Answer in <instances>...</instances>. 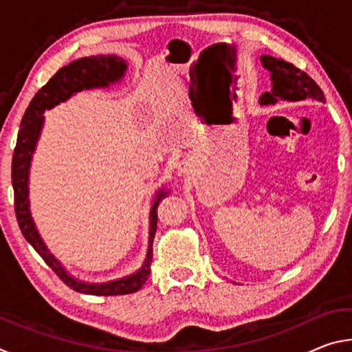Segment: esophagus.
I'll return each mask as SVG.
<instances>
[{"label": "esophagus", "mask_w": 352, "mask_h": 352, "mask_svg": "<svg viewBox=\"0 0 352 352\" xmlns=\"http://www.w3.org/2000/svg\"><path fill=\"white\" fill-rule=\"evenodd\" d=\"M189 169H190V160L189 158L182 160V163L178 164V170H180V174H186Z\"/></svg>", "instance_id": "34e87169"}]
</instances>
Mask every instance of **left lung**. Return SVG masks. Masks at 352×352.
<instances>
[{
  "mask_svg": "<svg viewBox=\"0 0 352 352\" xmlns=\"http://www.w3.org/2000/svg\"><path fill=\"white\" fill-rule=\"evenodd\" d=\"M262 65L272 73V91L262 94L259 102L262 105L284 102H306L324 104V94L311 76L295 65L272 56H262Z\"/></svg>",
  "mask_w": 352,
  "mask_h": 352,
  "instance_id": "1",
  "label": "left lung"
}]
</instances>
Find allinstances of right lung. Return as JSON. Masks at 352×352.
<instances>
[{
    "mask_svg": "<svg viewBox=\"0 0 352 352\" xmlns=\"http://www.w3.org/2000/svg\"><path fill=\"white\" fill-rule=\"evenodd\" d=\"M127 68L124 58L116 56H91L83 57L79 60L71 62L63 67L47 80L46 85L32 98L31 104L25 111L21 119L19 138L14 148V157H12V186H14V205L16 220L23 236L31 243L35 252H37L52 272L62 279V281L76 292L87 295H129L138 292L147 281L148 273H151L152 262V243L155 239V231H157L158 222V205L164 197H168V190L162 189L153 201L151 210V233H148V248L144 265L141 267L135 275L127 278L116 279V281L105 284H87L71 278L58 261L47 252L43 241L35 230L31 212H29V200H28V177H29V163H31L32 152L35 148V142L38 140L41 126H43V111L46 109L63 102L74 93L82 91L83 88H96L107 87L110 82L119 80Z\"/></svg>",
    "mask_w": 352,
    "mask_h": 352,
    "instance_id": "right-lung-1",
    "label": "right lung"
}]
</instances>
